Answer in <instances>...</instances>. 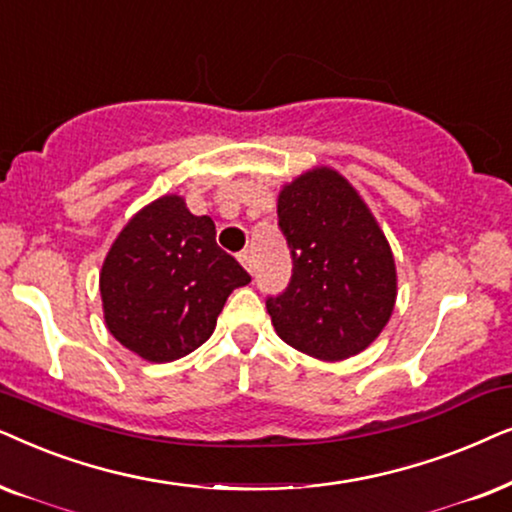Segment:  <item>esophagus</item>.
I'll list each match as a JSON object with an SVG mask.
<instances>
[{"mask_svg":"<svg viewBox=\"0 0 512 512\" xmlns=\"http://www.w3.org/2000/svg\"><path fill=\"white\" fill-rule=\"evenodd\" d=\"M238 262L243 264L245 271H250V274H252V257H250V252H248V250L238 252Z\"/></svg>","mask_w":512,"mask_h":512,"instance_id":"esophagus-1","label":"esophagus"}]
</instances>
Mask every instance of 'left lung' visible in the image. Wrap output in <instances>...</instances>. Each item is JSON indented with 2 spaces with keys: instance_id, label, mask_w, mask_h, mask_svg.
<instances>
[{
  "instance_id": "left-lung-1",
  "label": "left lung",
  "mask_w": 512,
  "mask_h": 512,
  "mask_svg": "<svg viewBox=\"0 0 512 512\" xmlns=\"http://www.w3.org/2000/svg\"><path fill=\"white\" fill-rule=\"evenodd\" d=\"M278 224L292 278L267 299L276 335L318 360H344L381 335L398 297L391 245L363 196L339 170L316 166L285 182Z\"/></svg>"
}]
</instances>
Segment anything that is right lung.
<instances>
[{
	"mask_svg": "<svg viewBox=\"0 0 512 512\" xmlns=\"http://www.w3.org/2000/svg\"><path fill=\"white\" fill-rule=\"evenodd\" d=\"M250 276L215 241V222L166 194L114 238L100 271L102 316L121 346L170 363L213 335L227 297Z\"/></svg>",
	"mask_w": 512,
	"mask_h": 512,
	"instance_id": "right-lung-1",
	"label": "right lung"
}]
</instances>
